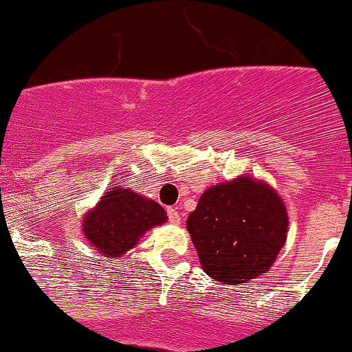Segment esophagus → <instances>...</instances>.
I'll return each mask as SVG.
<instances>
[{
  "label": "esophagus",
  "instance_id": "1",
  "mask_svg": "<svg viewBox=\"0 0 352 352\" xmlns=\"http://www.w3.org/2000/svg\"><path fill=\"white\" fill-rule=\"evenodd\" d=\"M166 216H168V221L172 224H180V212L177 210V207H168L166 209Z\"/></svg>",
  "mask_w": 352,
  "mask_h": 352
}]
</instances>
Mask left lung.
I'll use <instances>...</instances> for the list:
<instances>
[{"label":"left lung","mask_w":352,"mask_h":352,"mask_svg":"<svg viewBox=\"0 0 352 352\" xmlns=\"http://www.w3.org/2000/svg\"><path fill=\"white\" fill-rule=\"evenodd\" d=\"M288 216L273 188L248 177L210 187L187 229L202 268L224 285L266 273L287 239Z\"/></svg>","instance_id":"1"}]
</instances>
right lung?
I'll list each match as a JSON object with an SVG mask.
<instances>
[{
	"label": "right lung",
	"mask_w": 352,
	"mask_h": 352,
	"mask_svg": "<svg viewBox=\"0 0 352 352\" xmlns=\"http://www.w3.org/2000/svg\"><path fill=\"white\" fill-rule=\"evenodd\" d=\"M166 221L158 202L128 188L113 187L84 221V234L102 256H120L135 246L140 236Z\"/></svg>",
	"instance_id": "1"
}]
</instances>
